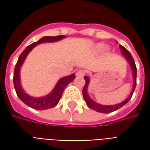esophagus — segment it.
<instances>
[{
    "mask_svg": "<svg viewBox=\"0 0 150 150\" xmlns=\"http://www.w3.org/2000/svg\"><path fill=\"white\" fill-rule=\"evenodd\" d=\"M85 75V71H83V70H79L78 71L76 72V76H78V77H83V76H84Z\"/></svg>",
    "mask_w": 150,
    "mask_h": 150,
    "instance_id": "esophagus-1",
    "label": "esophagus"
}]
</instances>
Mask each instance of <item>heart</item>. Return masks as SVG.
<instances>
[{
	"label": "heart",
	"instance_id": "b5f03b06",
	"mask_svg": "<svg viewBox=\"0 0 150 150\" xmlns=\"http://www.w3.org/2000/svg\"><path fill=\"white\" fill-rule=\"evenodd\" d=\"M103 47H104V46L102 44H98L96 48V50H101Z\"/></svg>",
	"mask_w": 150,
	"mask_h": 150
}]
</instances>
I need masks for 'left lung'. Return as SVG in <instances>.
Returning <instances> with one entry per match:
<instances>
[{
  "mask_svg": "<svg viewBox=\"0 0 150 150\" xmlns=\"http://www.w3.org/2000/svg\"><path fill=\"white\" fill-rule=\"evenodd\" d=\"M120 49L121 50V53L124 55V57L125 58V59L127 60V62H129V66L131 67V70H132V76L133 78V84H132V89L131 93L129 96V97L126 99L125 100H124L121 103L117 104H114V105H103V104H100L95 102L92 99H91V97L89 96V95L88 93V85H89V82H90V78L85 75L84 79L86 83H85V85L83 88V99H84L86 104L88 105V107L89 108H91L92 110H95L98 112L101 113H110L114 111L119 109L121 107H123L124 105H125L128 102H129L131 98H132V96L134 92V90L136 88V85H137V67H136L135 62L133 60V58L131 55V54L129 53V51L128 50L125 48L124 46L120 45L119 46Z\"/></svg>",
  "mask_w": 150,
  "mask_h": 150,
  "instance_id": "left-lung-1",
  "label": "left lung"
}]
</instances>
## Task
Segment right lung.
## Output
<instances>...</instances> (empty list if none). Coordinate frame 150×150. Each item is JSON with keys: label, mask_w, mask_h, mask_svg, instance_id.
Masks as SVG:
<instances>
[{"label": "right lung", "mask_w": 150, "mask_h": 150, "mask_svg": "<svg viewBox=\"0 0 150 150\" xmlns=\"http://www.w3.org/2000/svg\"><path fill=\"white\" fill-rule=\"evenodd\" d=\"M65 38L66 36H64V35H59V36H55V37H51V36L42 37L38 42L32 43L30 46H28L19 56L17 64L15 66L14 73H13V84H14L16 93L18 95L19 99L29 107L36 109V110H46V109H49L51 108L55 107L56 105L59 104V100L62 97V92L64 91L66 87L75 79V74H71V75H67L65 77H62L56 83L55 87L54 88V89L50 93L46 95L45 96H42V97L30 96V95H28L24 91V89L22 88L21 84L20 70H21L23 62H25V60L27 57L28 54L30 52L33 48H34L40 43L58 42V41H60V40L63 39Z\"/></svg>", "instance_id": "1"}]
</instances>
